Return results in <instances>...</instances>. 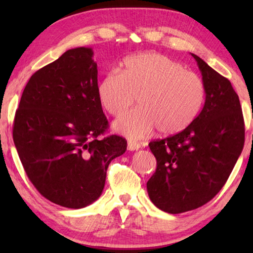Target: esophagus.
Listing matches in <instances>:
<instances>
[{"label":"esophagus","mask_w":253,"mask_h":253,"mask_svg":"<svg viewBox=\"0 0 253 253\" xmlns=\"http://www.w3.org/2000/svg\"><path fill=\"white\" fill-rule=\"evenodd\" d=\"M127 148L129 149V151H137V149L140 148V145L138 143L131 142V140H129L127 144Z\"/></svg>","instance_id":"obj_1"}]
</instances>
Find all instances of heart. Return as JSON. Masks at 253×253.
<instances>
[{
    "instance_id": "1",
    "label": "heart",
    "mask_w": 253,
    "mask_h": 253,
    "mask_svg": "<svg viewBox=\"0 0 253 253\" xmlns=\"http://www.w3.org/2000/svg\"><path fill=\"white\" fill-rule=\"evenodd\" d=\"M114 128L130 139H139L157 128L163 135L185 129L198 116L205 99L202 78L164 54L145 52L126 58L123 71L111 70L98 84V98L110 115Z\"/></svg>"
}]
</instances>
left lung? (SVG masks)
<instances>
[{
	"label": "left lung",
	"instance_id": "obj_1",
	"mask_svg": "<svg viewBox=\"0 0 253 253\" xmlns=\"http://www.w3.org/2000/svg\"><path fill=\"white\" fill-rule=\"evenodd\" d=\"M205 84L202 110L185 129L148 144L156 170L147 182L152 202L177 214L202 207L228 181L245 145V121L230 80L193 54Z\"/></svg>",
	"mask_w": 253,
	"mask_h": 253
}]
</instances>
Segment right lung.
Wrapping results in <instances>:
<instances>
[{"mask_svg":"<svg viewBox=\"0 0 253 253\" xmlns=\"http://www.w3.org/2000/svg\"><path fill=\"white\" fill-rule=\"evenodd\" d=\"M91 48L66 51L34 72L13 123V140L28 177L39 193L61 207L81 209L99 198L110 162L127 148L110 135L98 98Z\"/></svg>","mask_w":253,"mask_h":253,"instance_id":"1","label":"right lung"}]
</instances>
